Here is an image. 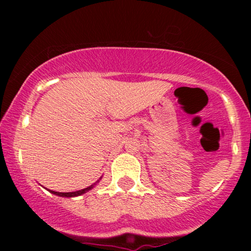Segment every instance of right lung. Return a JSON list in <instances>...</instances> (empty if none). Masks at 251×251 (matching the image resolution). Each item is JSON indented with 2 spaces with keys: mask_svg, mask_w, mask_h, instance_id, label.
I'll use <instances>...</instances> for the list:
<instances>
[{
  "mask_svg": "<svg viewBox=\"0 0 251 251\" xmlns=\"http://www.w3.org/2000/svg\"><path fill=\"white\" fill-rule=\"evenodd\" d=\"M100 179H101V178H100ZM99 180H97L96 183L92 184V185L88 186V188L79 190V191H74V192H56V191H51V190H50V192H51V194H54V195H56V196H60V197H67V198H70V197H77V196H81L83 194H86V192H88L89 190L93 189L94 186H96L97 184L99 183Z\"/></svg>",
  "mask_w": 251,
  "mask_h": 251,
  "instance_id": "obj_1",
  "label": "right lung"
}]
</instances>
